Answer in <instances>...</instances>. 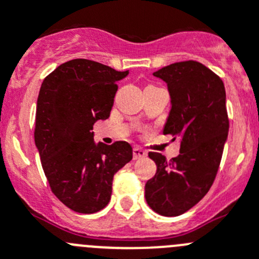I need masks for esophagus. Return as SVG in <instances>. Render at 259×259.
Masks as SVG:
<instances>
[{
	"mask_svg": "<svg viewBox=\"0 0 259 259\" xmlns=\"http://www.w3.org/2000/svg\"><path fill=\"white\" fill-rule=\"evenodd\" d=\"M147 156V152L139 147H135L134 150H133V158L134 160H138V158H143Z\"/></svg>",
	"mask_w": 259,
	"mask_h": 259,
	"instance_id": "obj_1",
	"label": "esophagus"
}]
</instances>
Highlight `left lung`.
<instances>
[{
	"instance_id": "8db88e82",
	"label": "left lung",
	"mask_w": 259,
	"mask_h": 259,
	"mask_svg": "<svg viewBox=\"0 0 259 259\" xmlns=\"http://www.w3.org/2000/svg\"><path fill=\"white\" fill-rule=\"evenodd\" d=\"M167 83L171 109L164 134L181 141L179 155L167 161L150 152L156 174L146 183L150 208L165 217L190 210L215 179L228 134L226 90L218 74L195 60L173 63L153 72Z\"/></svg>"
}]
</instances>
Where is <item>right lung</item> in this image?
Returning <instances> with one entry per match:
<instances>
[{
    "label": "right lung",
    "instance_id": "obj_1",
    "mask_svg": "<svg viewBox=\"0 0 259 259\" xmlns=\"http://www.w3.org/2000/svg\"><path fill=\"white\" fill-rule=\"evenodd\" d=\"M118 72L89 59H72L48 74L37 99L34 142L49 186L71 210L106 208L113 176L133 158L127 142L95 144L93 125L109 117Z\"/></svg>",
    "mask_w": 259,
    "mask_h": 259
}]
</instances>
